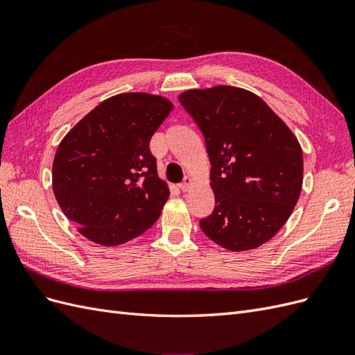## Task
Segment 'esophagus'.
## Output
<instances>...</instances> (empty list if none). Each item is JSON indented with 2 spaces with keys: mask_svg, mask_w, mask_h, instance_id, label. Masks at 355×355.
<instances>
[{
  "mask_svg": "<svg viewBox=\"0 0 355 355\" xmlns=\"http://www.w3.org/2000/svg\"><path fill=\"white\" fill-rule=\"evenodd\" d=\"M191 185H192V179L189 176H187L184 179V182H182V184H179V189L185 192V191H188L191 188Z\"/></svg>",
  "mask_w": 355,
  "mask_h": 355,
  "instance_id": "obj_1",
  "label": "esophagus"
}]
</instances>
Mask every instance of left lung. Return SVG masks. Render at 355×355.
I'll return each instance as SVG.
<instances>
[{
    "label": "left lung",
    "instance_id": "1",
    "mask_svg": "<svg viewBox=\"0 0 355 355\" xmlns=\"http://www.w3.org/2000/svg\"><path fill=\"white\" fill-rule=\"evenodd\" d=\"M204 136L214 209L202 232L232 252L271 240L302 189L304 157L295 135L254 93L216 85L179 94Z\"/></svg>",
    "mask_w": 355,
    "mask_h": 355
}]
</instances>
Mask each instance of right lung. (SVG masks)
I'll list each match as a JSON object with an SVG mask.
<instances>
[{"instance_id": "1", "label": "right lung", "mask_w": 355, "mask_h": 355, "mask_svg": "<svg viewBox=\"0 0 355 355\" xmlns=\"http://www.w3.org/2000/svg\"><path fill=\"white\" fill-rule=\"evenodd\" d=\"M173 103L123 93L99 103L62 139L53 161V192L85 239L118 245L159 218L168 188L149 142Z\"/></svg>"}]
</instances>
